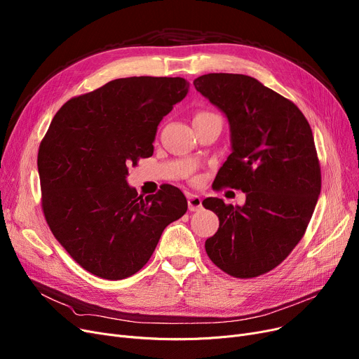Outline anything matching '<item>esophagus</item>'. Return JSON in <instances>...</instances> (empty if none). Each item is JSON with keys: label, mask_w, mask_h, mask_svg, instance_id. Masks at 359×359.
I'll use <instances>...</instances> for the list:
<instances>
[{"label": "esophagus", "mask_w": 359, "mask_h": 359, "mask_svg": "<svg viewBox=\"0 0 359 359\" xmlns=\"http://www.w3.org/2000/svg\"><path fill=\"white\" fill-rule=\"evenodd\" d=\"M187 206L189 211H199L202 208V199L198 195L187 194Z\"/></svg>", "instance_id": "esophagus-1"}]
</instances>
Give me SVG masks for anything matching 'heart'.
Returning a JSON list of instances; mask_svg holds the SVG:
<instances>
[{"instance_id": "obj_1", "label": "heart", "mask_w": 359, "mask_h": 359, "mask_svg": "<svg viewBox=\"0 0 359 359\" xmlns=\"http://www.w3.org/2000/svg\"><path fill=\"white\" fill-rule=\"evenodd\" d=\"M210 116H215V115H214V113H210V111H198L195 118H194V122L199 121V119H203V118H210Z\"/></svg>"}]
</instances>
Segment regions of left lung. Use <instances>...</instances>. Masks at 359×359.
<instances>
[{
  "label": "left lung",
  "mask_w": 359,
  "mask_h": 359,
  "mask_svg": "<svg viewBox=\"0 0 359 359\" xmlns=\"http://www.w3.org/2000/svg\"><path fill=\"white\" fill-rule=\"evenodd\" d=\"M194 86L230 122L233 153L217 175L218 189L246 194L243 206L203 199L219 219L206 255L234 278L268 273L303 238L322 189L310 123L291 100L249 75L205 74Z\"/></svg>",
  "instance_id": "obj_1"
}]
</instances>
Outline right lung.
<instances>
[{
    "mask_svg": "<svg viewBox=\"0 0 359 359\" xmlns=\"http://www.w3.org/2000/svg\"><path fill=\"white\" fill-rule=\"evenodd\" d=\"M187 88L180 77L118 79L53 116L37 153L42 210L55 238L90 273H137L163 230L187 211L172 184L142 198L126 183L128 167L153 156L158 123Z\"/></svg>",
    "mask_w": 359,
    "mask_h": 359,
    "instance_id": "obj_1",
    "label": "right lung"
}]
</instances>
